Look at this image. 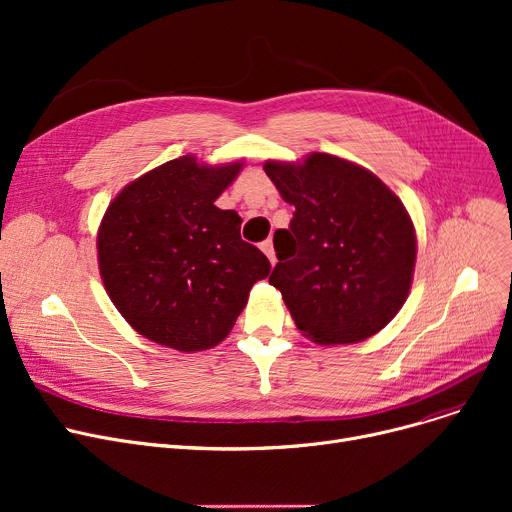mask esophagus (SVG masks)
<instances>
[{
	"label": "esophagus",
	"instance_id": "esophagus-1",
	"mask_svg": "<svg viewBox=\"0 0 512 512\" xmlns=\"http://www.w3.org/2000/svg\"><path fill=\"white\" fill-rule=\"evenodd\" d=\"M261 251L270 257V261H272V265L276 263V251H274V242H272V238H267V240H263L261 242Z\"/></svg>",
	"mask_w": 512,
	"mask_h": 512
}]
</instances>
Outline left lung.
I'll list each match as a JSON object with an SVG mask.
<instances>
[{
    "label": "left lung",
    "instance_id": "obj_1",
    "mask_svg": "<svg viewBox=\"0 0 512 512\" xmlns=\"http://www.w3.org/2000/svg\"><path fill=\"white\" fill-rule=\"evenodd\" d=\"M263 170L294 205L270 276L294 324L317 344L378 334L413 282L417 238L405 205L378 176L328 153L267 159Z\"/></svg>",
    "mask_w": 512,
    "mask_h": 512
}]
</instances>
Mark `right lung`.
<instances>
[{
  "mask_svg": "<svg viewBox=\"0 0 512 512\" xmlns=\"http://www.w3.org/2000/svg\"><path fill=\"white\" fill-rule=\"evenodd\" d=\"M242 161H166L132 180L107 207L97 232L103 286L145 338L197 353L220 344L245 309L267 257L240 238V215L215 207Z\"/></svg>",
  "mask_w": 512,
  "mask_h": 512,
  "instance_id": "add662e5",
  "label": "right lung"
}]
</instances>
